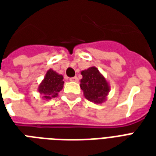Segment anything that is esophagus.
Segmentation results:
<instances>
[{
	"label": "esophagus",
	"instance_id": "1",
	"mask_svg": "<svg viewBox=\"0 0 156 156\" xmlns=\"http://www.w3.org/2000/svg\"><path fill=\"white\" fill-rule=\"evenodd\" d=\"M70 81L71 82H75V83H77L78 82V78L77 77H73V78H70Z\"/></svg>",
	"mask_w": 156,
	"mask_h": 156
}]
</instances>
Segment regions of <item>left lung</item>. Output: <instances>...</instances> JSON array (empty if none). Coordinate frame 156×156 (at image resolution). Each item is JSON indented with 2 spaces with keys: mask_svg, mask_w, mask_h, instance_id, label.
<instances>
[{
  "mask_svg": "<svg viewBox=\"0 0 156 156\" xmlns=\"http://www.w3.org/2000/svg\"><path fill=\"white\" fill-rule=\"evenodd\" d=\"M83 78L80 88L84 97L94 104H103L106 101L110 91V86L105 76L96 67H90L81 72Z\"/></svg>",
  "mask_w": 156,
  "mask_h": 156,
  "instance_id": "8db88e82",
  "label": "left lung"
}]
</instances>
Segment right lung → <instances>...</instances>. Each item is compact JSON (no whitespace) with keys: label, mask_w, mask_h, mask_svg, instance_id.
Instances as JSON below:
<instances>
[{"label":"right lung","mask_w":156,"mask_h":156,"mask_svg":"<svg viewBox=\"0 0 156 156\" xmlns=\"http://www.w3.org/2000/svg\"><path fill=\"white\" fill-rule=\"evenodd\" d=\"M63 76L50 68L39 84L38 92L43 99L49 100L58 96V93L63 88Z\"/></svg>","instance_id":"add662e5"}]
</instances>
